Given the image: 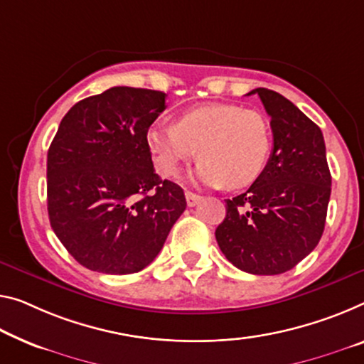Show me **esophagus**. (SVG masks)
<instances>
[{
	"mask_svg": "<svg viewBox=\"0 0 364 364\" xmlns=\"http://www.w3.org/2000/svg\"><path fill=\"white\" fill-rule=\"evenodd\" d=\"M200 195L193 193V192H186V200H187V205L188 206H195L200 201Z\"/></svg>",
	"mask_w": 364,
	"mask_h": 364,
	"instance_id": "esophagus-1",
	"label": "esophagus"
}]
</instances>
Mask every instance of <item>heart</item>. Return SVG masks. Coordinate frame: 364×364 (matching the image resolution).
<instances>
[{
	"mask_svg": "<svg viewBox=\"0 0 364 364\" xmlns=\"http://www.w3.org/2000/svg\"><path fill=\"white\" fill-rule=\"evenodd\" d=\"M148 144L159 174L176 176L198 154L195 176L211 187L239 188L260 177L272 151V130L264 114L242 105L211 102L188 109L176 125L153 127Z\"/></svg>",
	"mask_w": 364,
	"mask_h": 364,
	"instance_id": "1",
	"label": "heart"
}]
</instances>
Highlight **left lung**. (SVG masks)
I'll return each mask as SVG.
<instances>
[{
  "mask_svg": "<svg viewBox=\"0 0 364 364\" xmlns=\"http://www.w3.org/2000/svg\"><path fill=\"white\" fill-rule=\"evenodd\" d=\"M250 94H259L270 115L273 149L247 192L226 200V218L215 236L239 270L279 275L321 240L332 177L321 128L282 94L265 87Z\"/></svg>",
  "mask_w": 364,
  "mask_h": 364,
  "instance_id": "obj_1",
  "label": "left lung"
}]
</instances>
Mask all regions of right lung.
Instances as JSON below:
<instances>
[{"label": "right lung", "instance_id": "add662e5", "mask_svg": "<svg viewBox=\"0 0 364 364\" xmlns=\"http://www.w3.org/2000/svg\"><path fill=\"white\" fill-rule=\"evenodd\" d=\"M164 109L161 91L110 87L73 105L50 144V225L89 270H143L186 210L183 190L151 159L148 130Z\"/></svg>", "mask_w": 364, "mask_h": 364}]
</instances>
